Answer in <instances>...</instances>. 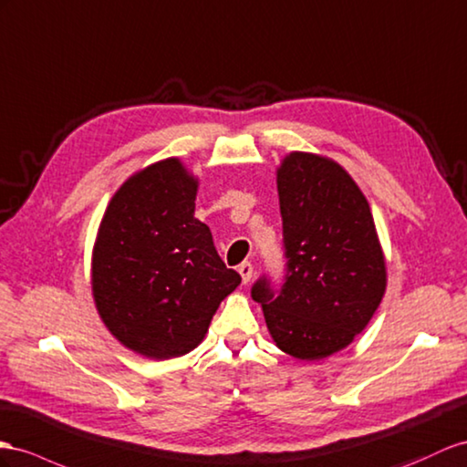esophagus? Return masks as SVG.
<instances>
[{"instance_id": "1", "label": "esophagus", "mask_w": 467, "mask_h": 467, "mask_svg": "<svg viewBox=\"0 0 467 467\" xmlns=\"http://www.w3.org/2000/svg\"><path fill=\"white\" fill-rule=\"evenodd\" d=\"M238 272H241L243 282H244V284H248V282H250V278H253V265H250V262H243V265L238 266Z\"/></svg>"}]
</instances>
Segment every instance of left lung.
Wrapping results in <instances>:
<instances>
[{
	"mask_svg": "<svg viewBox=\"0 0 467 467\" xmlns=\"http://www.w3.org/2000/svg\"><path fill=\"white\" fill-rule=\"evenodd\" d=\"M278 197L284 278L278 288L262 274L250 296L278 348L316 361L367 327L385 294V258L365 195L336 161L290 153L278 170Z\"/></svg>",
	"mask_w": 467,
	"mask_h": 467,
	"instance_id": "1",
	"label": "left lung"
}]
</instances>
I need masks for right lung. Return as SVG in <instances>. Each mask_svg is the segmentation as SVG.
<instances>
[{"label": "right lung", "mask_w": 467, "mask_h": 467, "mask_svg": "<svg viewBox=\"0 0 467 467\" xmlns=\"http://www.w3.org/2000/svg\"><path fill=\"white\" fill-rule=\"evenodd\" d=\"M195 195L197 182L179 160L153 163L118 189L94 244L92 294L102 321L128 349L151 358L195 349L243 280L195 219Z\"/></svg>", "instance_id": "add662e5"}]
</instances>
